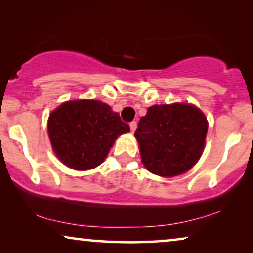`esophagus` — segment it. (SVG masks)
<instances>
[{
	"mask_svg": "<svg viewBox=\"0 0 253 253\" xmlns=\"http://www.w3.org/2000/svg\"><path fill=\"white\" fill-rule=\"evenodd\" d=\"M136 129H137V122H134V121H132V122L130 123L131 132H134V131H136Z\"/></svg>",
	"mask_w": 253,
	"mask_h": 253,
	"instance_id": "34e87169",
	"label": "esophagus"
}]
</instances>
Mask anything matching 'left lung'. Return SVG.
<instances>
[{
	"label": "left lung",
	"mask_w": 253,
	"mask_h": 253,
	"mask_svg": "<svg viewBox=\"0 0 253 253\" xmlns=\"http://www.w3.org/2000/svg\"><path fill=\"white\" fill-rule=\"evenodd\" d=\"M207 129L204 113L190 103L151 106L134 132L141 162L162 177L184 174L202 157Z\"/></svg>",
	"instance_id": "1"
}]
</instances>
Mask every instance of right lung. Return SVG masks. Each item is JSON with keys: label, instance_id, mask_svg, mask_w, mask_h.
Wrapping results in <instances>:
<instances>
[{"label": "right lung", "instance_id": "1", "mask_svg": "<svg viewBox=\"0 0 253 253\" xmlns=\"http://www.w3.org/2000/svg\"><path fill=\"white\" fill-rule=\"evenodd\" d=\"M48 134L56 157L67 167L88 170L101 165L116 138L130 131L105 102H63L48 119Z\"/></svg>", "mask_w": 253, "mask_h": 253}]
</instances>
